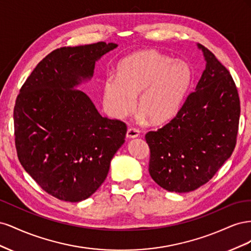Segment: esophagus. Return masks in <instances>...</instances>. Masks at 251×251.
<instances>
[{
  "label": "esophagus",
  "instance_id": "34e87169",
  "mask_svg": "<svg viewBox=\"0 0 251 251\" xmlns=\"http://www.w3.org/2000/svg\"><path fill=\"white\" fill-rule=\"evenodd\" d=\"M139 135V130L136 127H128L126 132V137L127 138H135Z\"/></svg>",
  "mask_w": 251,
  "mask_h": 251
}]
</instances>
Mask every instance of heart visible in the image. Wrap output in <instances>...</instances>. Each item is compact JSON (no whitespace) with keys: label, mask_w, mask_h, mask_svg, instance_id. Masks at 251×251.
<instances>
[{"label":"heart","mask_w":251,"mask_h":251,"mask_svg":"<svg viewBox=\"0 0 251 251\" xmlns=\"http://www.w3.org/2000/svg\"><path fill=\"white\" fill-rule=\"evenodd\" d=\"M193 71L183 60H173L154 50L125 58L118 75L108 74L103 81V105L111 116L124 118L136 107L154 124L175 116L193 82Z\"/></svg>","instance_id":"heart-1"}]
</instances>
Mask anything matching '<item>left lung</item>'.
<instances>
[{"label": "left lung", "mask_w": 251, "mask_h": 251, "mask_svg": "<svg viewBox=\"0 0 251 251\" xmlns=\"http://www.w3.org/2000/svg\"><path fill=\"white\" fill-rule=\"evenodd\" d=\"M206 67L170 123L148 132L149 172L169 192L188 193L208 182L234 150L240 98L229 71L198 44Z\"/></svg>", "instance_id": "1"}]
</instances>
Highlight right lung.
<instances>
[{
	"label": "right lung",
	"mask_w": 251,
	"mask_h": 251,
	"mask_svg": "<svg viewBox=\"0 0 251 251\" xmlns=\"http://www.w3.org/2000/svg\"><path fill=\"white\" fill-rule=\"evenodd\" d=\"M117 44L62 47L37 64L20 90L13 110L19 160L45 192L79 202L107 178L123 146L126 125L102 117L75 89L93 76L95 62Z\"/></svg>",
	"instance_id": "add662e5"
}]
</instances>
